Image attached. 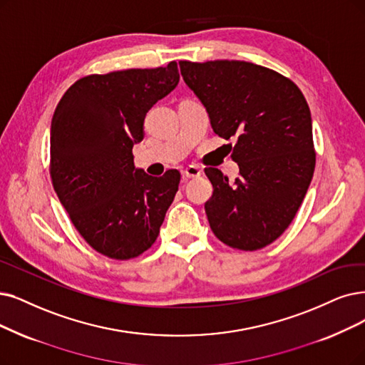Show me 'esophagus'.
I'll return each instance as SVG.
<instances>
[{
    "label": "esophagus",
    "mask_w": 365,
    "mask_h": 365,
    "mask_svg": "<svg viewBox=\"0 0 365 365\" xmlns=\"http://www.w3.org/2000/svg\"><path fill=\"white\" fill-rule=\"evenodd\" d=\"M202 175V170L197 166H188L182 170V177L184 178H197Z\"/></svg>",
    "instance_id": "obj_1"
}]
</instances>
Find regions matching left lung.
Returning <instances> with one entry per match:
<instances>
[{
  "instance_id": "8db88e82",
  "label": "left lung",
  "mask_w": 365,
  "mask_h": 365,
  "mask_svg": "<svg viewBox=\"0 0 365 365\" xmlns=\"http://www.w3.org/2000/svg\"><path fill=\"white\" fill-rule=\"evenodd\" d=\"M185 85L207 109L214 133L235 138L229 181L207 168L212 196L205 212L214 235L252 252L292 223L313 178L312 113L298 86L280 73L247 61H180Z\"/></svg>"
}]
</instances>
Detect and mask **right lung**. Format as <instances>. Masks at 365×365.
<instances>
[{"instance_id":"add662e5","label":"right lung","mask_w":365,"mask_h":365,"mask_svg":"<svg viewBox=\"0 0 365 365\" xmlns=\"http://www.w3.org/2000/svg\"><path fill=\"white\" fill-rule=\"evenodd\" d=\"M180 82L175 61L79 79L51 123V177L71 223L93 249L132 259L158 237L178 192L177 169L151 177L133 162L147 112Z\"/></svg>"}]
</instances>
